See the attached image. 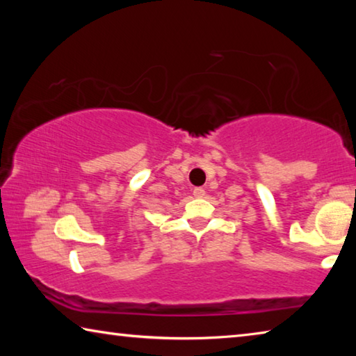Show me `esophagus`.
<instances>
[{"instance_id":"34e87169","label":"esophagus","mask_w":356,"mask_h":356,"mask_svg":"<svg viewBox=\"0 0 356 356\" xmlns=\"http://www.w3.org/2000/svg\"><path fill=\"white\" fill-rule=\"evenodd\" d=\"M193 195H195V197H204L206 196V190L201 188V186H196V188L193 190Z\"/></svg>"}]
</instances>
